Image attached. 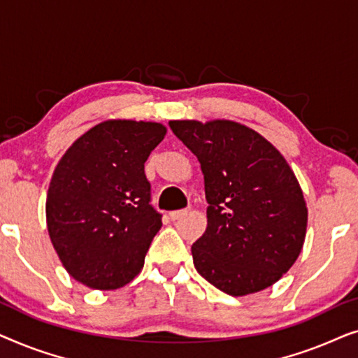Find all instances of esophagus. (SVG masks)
<instances>
[{"label": "esophagus", "mask_w": 358, "mask_h": 358, "mask_svg": "<svg viewBox=\"0 0 358 358\" xmlns=\"http://www.w3.org/2000/svg\"><path fill=\"white\" fill-rule=\"evenodd\" d=\"M187 212H189L187 208H185V210H176V212H171V213H169V218L173 220V222H176V220L182 218L184 215H187Z\"/></svg>", "instance_id": "1"}]
</instances>
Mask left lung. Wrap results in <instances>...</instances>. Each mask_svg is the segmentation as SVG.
I'll return each mask as SVG.
<instances>
[{"mask_svg":"<svg viewBox=\"0 0 358 358\" xmlns=\"http://www.w3.org/2000/svg\"><path fill=\"white\" fill-rule=\"evenodd\" d=\"M197 156L207 229L192 244L194 266L231 296L266 290L300 256L308 208L290 164L271 141L239 122L171 120Z\"/></svg>","mask_w":358,"mask_h":358,"instance_id":"1","label":"left lung"}]
</instances>
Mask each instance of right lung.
Wrapping results in <instances>:
<instances>
[{"label": "right lung", "instance_id": "right-lung-1", "mask_svg": "<svg viewBox=\"0 0 358 358\" xmlns=\"http://www.w3.org/2000/svg\"><path fill=\"white\" fill-rule=\"evenodd\" d=\"M166 131L158 122L104 120L58 161L47 192V229L63 267L83 285L117 290L143 268L163 227L150 205L145 161Z\"/></svg>", "mask_w": 358, "mask_h": 358}]
</instances>
